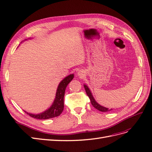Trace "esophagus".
Here are the masks:
<instances>
[{
  "label": "esophagus",
  "instance_id": "esophagus-1",
  "mask_svg": "<svg viewBox=\"0 0 152 152\" xmlns=\"http://www.w3.org/2000/svg\"><path fill=\"white\" fill-rule=\"evenodd\" d=\"M78 75H80V76H81V75H82V72L79 71V72H78Z\"/></svg>",
  "mask_w": 152,
  "mask_h": 152
}]
</instances>
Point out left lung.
Returning <instances> with one entry per match:
<instances>
[{
    "instance_id": "1",
    "label": "left lung",
    "mask_w": 152,
    "mask_h": 152,
    "mask_svg": "<svg viewBox=\"0 0 152 152\" xmlns=\"http://www.w3.org/2000/svg\"><path fill=\"white\" fill-rule=\"evenodd\" d=\"M84 88H85V90H86V93L87 94V96H89V98L90 99V101H91V103L92 104V105L93 106V107L96 108L97 110H98L99 111H101V112H108V109L105 108V107H102V106H101L100 104H99L97 102H96L95 99H94L93 95H92L91 91L89 90V89L87 87V86L86 85H84Z\"/></svg>"
}]
</instances>
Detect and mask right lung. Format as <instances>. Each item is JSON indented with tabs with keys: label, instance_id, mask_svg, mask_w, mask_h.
<instances>
[{
	"label": "right lung",
	"instance_id": "right-lung-1",
	"mask_svg": "<svg viewBox=\"0 0 152 152\" xmlns=\"http://www.w3.org/2000/svg\"><path fill=\"white\" fill-rule=\"evenodd\" d=\"M73 77H74L73 75L71 74L65 77L59 83L56 91V98H55L51 107H50L48 110L37 115L28 113L27 112L26 113L31 117L37 119H40V120H42V119L45 120V119H49L59 116L62 113L64 108V96H65L66 87L73 79Z\"/></svg>",
	"mask_w": 152,
	"mask_h": 152
}]
</instances>
